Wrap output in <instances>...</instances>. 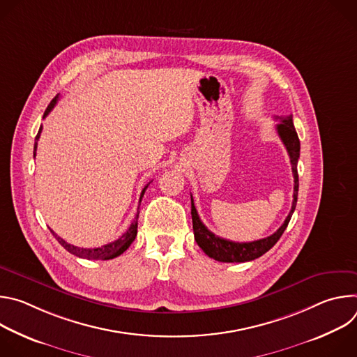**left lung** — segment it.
I'll list each match as a JSON object with an SVG mask.
<instances>
[{
	"label": "left lung",
	"mask_w": 357,
	"mask_h": 357,
	"mask_svg": "<svg viewBox=\"0 0 357 357\" xmlns=\"http://www.w3.org/2000/svg\"><path fill=\"white\" fill-rule=\"evenodd\" d=\"M280 119L281 123L277 124V132L284 142L288 155L291 160L292 165V174H294V200H292V208L289 215L287 216L285 222L282 226L271 236L266 238H260L256 241H248V243H238V241H230L226 238H222L216 234H213L208 227L202 223L199 219V215L196 212V208L193 205V197L190 196V203H192V223H193V234L197 245L205 251L208 256L213 260L222 261V263H244V261H251L261 257L263 254H266L282 236L284 230L287 229L291 216L295 211L296 206V199H298V171H296V164L299 158V138L295 131V127L292 124V114L287 117H277Z\"/></svg>",
	"instance_id": "left-lung-1"
}]
</instances>
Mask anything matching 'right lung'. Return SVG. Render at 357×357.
Masks as SVG:
<instances>
[{"instance_id": "1", "label": "right lung", "mask_w": 357, "mask_h": 357, "mask_svg": "<svg viewBox=\"0 0 357 357\" xmlns=\"http://www.w3.org/2000/svg\"><path fill=\"white\" fill-rule=\"evenodd\" d=\"M58 98H59V94H58L52 101H50L49 106H47V109L45 110L43 119L50 113V110H52V109L55 107ZM40 131H42V127L39 128V131H38V134H36V137H35L33 157L36 155V146H38V139H39V137H40ZM148 185H149V183H146V185L144 186L142 192H141L139 203H141V199H142V196H144L145 189L148 188ZM138 215H139V212H137V216H135L134 222L130 225L128 230H127L121 237H119L117 240H114V241H112V243H109V244L101 245V247H94V248L76 247V245L69 244L68 241H65V240H63L62 237H59L54 230H50V233H52V234L55 236V238L59 241V244H61V245H63V248H66L69 252L75 254V256H77V257H80V259H87V260H110V259L119 257L120 254H123V252H124V251L131 245V243L135 240V237H137V227H138Z\"/></svg>"}]
</instances>
